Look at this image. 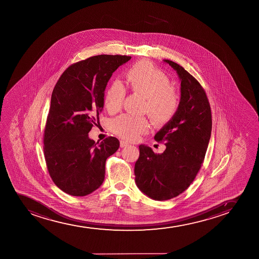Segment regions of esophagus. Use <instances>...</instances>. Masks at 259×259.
<instances>
[{
    "label": "esophagus",
    "instance_id": "obj_1",
    "mask_svg": "<svg viewBox=\"0 0 259 259\" xmlns=\"http://www.w3.org/2000/svg\"><path fill=\"white\" fill-rule=\"evenodd\" d=\"M130 145V143H127V142H125V141H120V147L121 148H124V147H127V146Z\"/></svg>",
    "mask_w": 259,
    "mask_h": 259
}]
</instances>
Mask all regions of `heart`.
<instances>
[{"label": "heart", "instance_id": "obj_1", "mask_svg": "<svg viewBox=\"0 0 259 259\" xmlns=\"http://www.w3.org/2000/svg\"><path fill=\"white\" fill-rule=\"evenodd\" d=\"M125 81L132 93L145 98L144 112L151 122L162 126L176 116L179 107V97L170 88L166 75L149 61H140L125 71ZM124 89L118 83H113L104 95V107L110 113L117 112L124 98ZM149 123L143 117L122 115L114 119L111 130L114 133L128 141H134L148 131Z\"/></svg>", "mask_w": 259, "mask_h": 259}]
</instances>
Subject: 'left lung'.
<instances>
[{
    "label": "left lung",
    "instance_id": "1",
    "mask_svg": "<svg viewBox=\"0 0 259 259\" xmlns=\"http://www.w3.org/2000/svg\"><path fill=\"white\" fill-rule=\"evenodd\" d=\"M177 72L181 99L176 116L155 134L166 149L155 154L139 146L135 164L137 188L155 200L178 196L190 186L201 167L211 132V108L200 83L177 63L164 60Z\"/></svg>",
    "mask_w": 259,
    "mask_h": 259
}]
</instances>
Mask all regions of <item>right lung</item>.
Here are the masks:
<instances>
[{"label": "right lung", "mask_w": 259, "mask_h": 259, "mask_svg": "<svg viewBox=\"0 0 259 259\" xmlns=\"http://www.w3.org/2000/svg\"><path fill=\"white\" fill-rule=\"evenodd\" d=\"M98 55L69 66L51 98L44 134V155L51 178L72 196H85L104 182L105 161L120 143L110 137L95 143L88 133L98 125L104 91L114 71L131 60Z\"/></svg>", "instance_id": "1"}]
</instances>
